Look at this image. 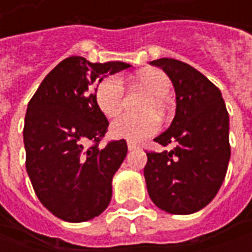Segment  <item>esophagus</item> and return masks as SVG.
I'll list each match as a JSON object with an SVG mask.
<instances>
[{
  "instance_id": "1",
  "label": "esophagus",
  "mask_w": 252,
  "mask_h": 252,
  "mask_svg": "<svg viewBox=\"0 0 252 252\" xmlns=\"http://www.w3.org/2000/svg\"><path fill=\"white\" fill-rule=\"evenodd\" d=\"M127 149H129V151H133L137 149V144H134V143H127Z\"/></svg>"
}]
</instances>
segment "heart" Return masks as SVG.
<instances>
[{
    "label": "heart",
    "mask_w": 252,
    "mask_h": 252,
    "mask_svg": "<svg viewBox=\"0 0 252 252\" xmlns=\"http://www.w3.org/2000/svg\"><path fill=\"white\" fill-rule=\"evenodd\" d=\"M137 81L143 88L150 92L151 96L143 105V111L162 112L165 108L164 98L171 90L168 75L158 68L143 70L137 74ZM94 96L98 108L106 116H116L123 108L125 101V83L121 75L112 74L101 78L94 91ZM160 129V121L154 113L131 115L123 113L111 125V134L116 139L137 141L153 136Z\"/></svg>",
    "instance_id": "b5f03b06"
}]
</instances>
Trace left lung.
I'll return each mask as SVG.
<instances>
[{"mask_svg":"<svg viewBox=\"0 0 252 252\" xmlns=\"http://www.w3.org/2000/svg\"><path fill=\"white\" fill-rule=\"evenodd\" d=\"M150 64L171 78L177 112L168 130L154 139L172 149L147 151V190L162 210L190 215L216 196L226 177L230 160L227 109L218 87L189 64L167 57Z\"/></svg>","mask_w":252,"mask_h":252,"instance_id":"obj_1","label":"left lung"}]
</instances>
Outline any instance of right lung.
Listing matches in <instances>:
<instances>
[{
    "instance_id": "1",
    "label": "right lung",
    "mask_w": 252,
    "mask_h": 252,
    "mask_svg": "<svg viewBox=\"0 0 252 252\" xmlns=\"http://www.w3.org/2000/svg\"><path fill=\"white\" fill-rule=\"evenodd\" d=\"M129 67L67 57L44 77L28 103L26 171L42 205L62 220H91L111 202L112 178L127 144L122 139L99 147L109 122L96 105L94 81Z\"/></svg>"
}]
</instances>
